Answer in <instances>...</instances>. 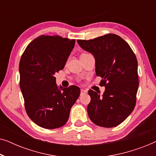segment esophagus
Returning <instances> with one entry per match:
<instances>
[{"mask_svg": "<svg viewBox=\"0 0 156 156\" xmlns=\"http://www.w3.org/2000/svg\"><path fill=\"white\" fill-rule=\"evenodd\" d=\"M87 92V90H85V89H81V95L84 94H86Z\"/></svg>", "mask_w": 156, "mask_h": 156, "instance_id": "34e87169", "label": "esophagus"}]
</instances>
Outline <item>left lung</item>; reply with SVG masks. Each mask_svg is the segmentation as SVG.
<instances>
[{
	"label": "left lung",
	"instance_id": "obj_1",
	"mask_svg": "<svg viewBox=\"0 0 156 156\" xmlns=\"http://www.w3.org/2000/svg\"><path fill=\"white\" fill-rule=\"evenodd\" d=\"M77 42L94 55L96 74L102 78L100 85L105 87L102 97L89 90V119L99 126H116L131 114L136 106L139 84L136 55L129 44L115 34L93 40H77Z\"/></svg>",
	"mask_w": 156,
	"mask_h": 156
}]
</instances>
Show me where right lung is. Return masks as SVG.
<instances>
[{
    "instance_id": "right-lung-1",
    "label": "right lung",
    "mask_w": 156,
    "mask_h": 156,
    "mask_svg": "<svg viewBox=\"0 0 156 156\" xmlns=\"http://www.w3.org/2000/svg\"><path fill=\"white\" fill-rule=\"evenodd\" d=\"M74 44L75 40L40 35L27 45L21 57L20 87L25 111L34 123L44 129L65 125L80 97L78 87L58 88L54 76L65 67Z\"/></svg>"
}]
</instances>
